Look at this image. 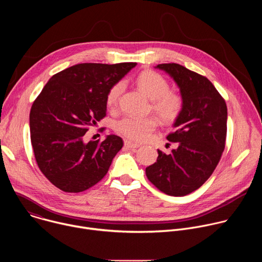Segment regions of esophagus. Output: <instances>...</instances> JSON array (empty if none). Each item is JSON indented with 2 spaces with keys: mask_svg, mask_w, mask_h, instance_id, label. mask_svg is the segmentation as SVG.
Wrapping results in <instances>:
<instances>
[{
  "mask_svg": "<svg viewBox=\"0 0 262 262\" xmlns=\"http://www.w3.org/2000/svg\"><path fill=\"white\" fill-rule=\"evenodd\" d=\"M124 145L130 149H136L138 148L140 145L139 144H136V143H132L130 141H124Z\"/></svg>",
  "mask_w": 262,
  "mask_h": 262,
  "instance_id": "1",
  "label": "esophagus"
}]
</instances>
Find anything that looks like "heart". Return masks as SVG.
Here are the masks:
<instances>
[{
  "mask_svg": "<svg viewBox=\"0 0 262 262\" xmlns=\"http://www.w3.org/2000/svg\"><path fill=\"white\" fill-rule=\"evenodd\" d=\"M136 84L144 95L151 99L152 111L164 123H173L179 118L184 107L183 97L180 93L170 90L168 81L160 73L154 70H144L138 74ZM122 90L121 82L110 87L105 96V103L110 108L117 106ZM157 126L158 120L155 117H124L116 121L114 129L128 140L142 142L152 134Z\"/></svg>",
  "mask_w": 262,
  "mask_h": 262,
  "instance_id": "1",
  "label": "heart"
}]
</instances>
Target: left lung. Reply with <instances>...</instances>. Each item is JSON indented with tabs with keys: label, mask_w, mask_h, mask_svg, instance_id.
I'll return each instance as SVG.
<instances>
[{
	"label": "left lung",
	"mask_w": 262,
	"mask_h": 262,
	"mask_svg": "<svg viewBox=\"0 0 262 262\" xmlns=\"http://www.w3.org/2000/svg\"><path fill=\"white\" fill-rule=\"evenodd\" d=\"M180 88L184 107L167 140L176 144L170 155L158 150L157 163L146 176L158 190L175 197L198 190L210 177L225 149L227 105L212 83L201 74L176 63L157 66Z\"/></svg>",
	"instance_id": "obj_1"
}]
</instances>
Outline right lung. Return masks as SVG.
<instances>
[{
	"mask_svg": "<svg viewBox=\"0 0 262 262\" xmlns=\"http://www.w3.org/2000/svg\"><path fill=\"white\" fill-rule=\"evenodd\" d=\"M137 63H81L50 79L30 111V133L35 160L58 189L80 193L107 173L123 146L115 135L84 142L90 126L106 115L105 96Z\"/></svg>",
	"mask_w": 262,
	"mask_h": 262,
	"instance_id": "obj_1",
	"label": "right lung"
}]
</instances>
